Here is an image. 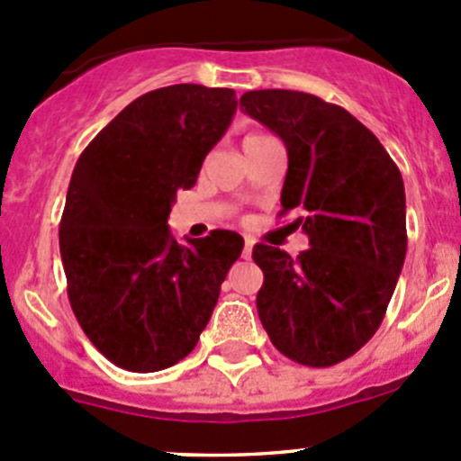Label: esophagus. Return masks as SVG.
I'll list each match as a JSON object with an SVG mask.
<instances>
[{"label": "esophagus", "instance_id": "1", "mask_svg": "<svg viewBox=\"0 0 461 461\" xmlns=\"http://www.w3.org/2000/svg\"><path fill=\"white\" fill-rule=\"evenodd\" d=\"M252 248H254V239H245V248H243V258L252 257Z\"/></svg>", "mask_w": 461, "mask_h": 461}]
</instances>
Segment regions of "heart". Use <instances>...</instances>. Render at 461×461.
Here are the masks:
<instances>
[{"mask_svg":"<svg viewBox=\"0 0 461 461\" xmlns=\"http://www.w3.org/2000/svg\"><path fill=\"white\" fill-rule=\"evenodd\" d=\"M252 136H258V133H252ZM249 138V136H248Z\"/></svg>","mask_w":461,"mask_h":461,"instance_id":"obj_1","label":"heart"}]
</instances>
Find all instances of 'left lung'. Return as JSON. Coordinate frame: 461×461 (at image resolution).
<instances>
[{
    "label": "left lung",
    "instance_id": "8db88e82",
    "mask_svg": "<svg viewBox=\"0 0 461 461\" xmlns=\"http://www.w3.org/2000/svg\"><path fill=\"white\" fill-rule=\"evenodd\" d=\"M240 109L285 144L281 213L310 239L296 258L254 245L260 323L287 359L328 368L373 339L393 299L408 248L402 174L368 127L317 95L248 91Z\"/></svg>",
    "mask_w": 461,
    "mask_h": 461
}]
</instances>
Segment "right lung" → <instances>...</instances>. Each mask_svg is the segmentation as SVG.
I'll use <instances>...</instances> for the list:
<instances>
[{
  "label": "right lung",
  "mask_w": 461,
  "mask_h": 461,
  "mask_svg": "<svg viewBox=\"0 0 461 461\" xmlns=\"http://www.w3.org/2000/svg\"><path fill=\"white\" fill-rule=\"evenodd\" d=\"M231 88L174 85L124 106L82 151L59 222L73 314L93 346L131 373L196 348L243 239L216 230L180 245L167 218L196 185L236 113Z\"/></svg>",
  "instance_id": "add662e5"
}]
</instances>
